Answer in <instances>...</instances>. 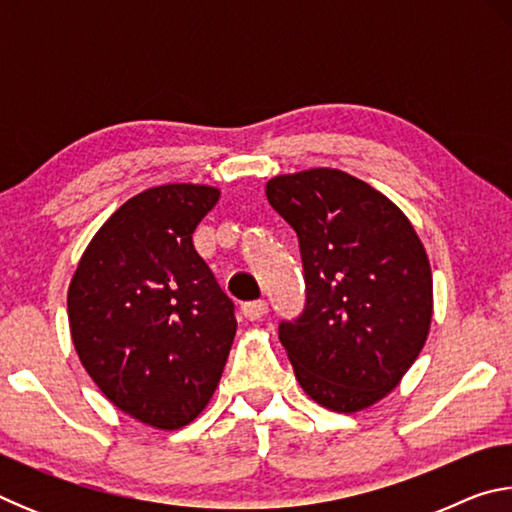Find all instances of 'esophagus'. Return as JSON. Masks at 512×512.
<instances>
[{"instance_id":"1","label":"esophagus","mask_w":512,"mask_h":512,"mask_svg":"<svg viewBox=\"0 0 512 512\" xmlns=\"http://www.w3.org/2000/svg\"><path fill=\"white\" fill-rule=\"evenodd\" d=\"M266 302L264 300H255V302H246L244 307H241V314H244L246 320H262L266 316Z\"/></svg>"}]
</instances>
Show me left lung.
I'll use <instances>...</instances> for the list:
<instances>
[{"label":"left lung","instance_id":"1","mask_svg":"<svg viewBox=\"0 0 512 512\" xmlns=\"http://www.w3.org/2000/svg\"><path fill=\"white\" fill-rule=\"evenodd\" d=\"M298 235L307 305L280 341L311 400L336 413L377 404L418 359L433 316L427 250L391 198L339 169L266 183Z\"/></svg>","mask_w":512,"mask_h":512}]
</instances>
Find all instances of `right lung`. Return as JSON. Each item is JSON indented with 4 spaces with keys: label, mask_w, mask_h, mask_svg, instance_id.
Returning <instances> with one entry per match:
<instances>
[{
    "label": "right lung",
    "mask_w": 512,
    "mask_h": 512,
    "mask_svg": "<svg viewBox=\"0 0 512 512\" xmlns=\"http://www.w3.org/2000/svg\"><path fill=\"white\" fill-rule=\"evenodd\" d=\"M219 196L171 183L128 198L69 282L83 368L119 411L155 429H180L205 409L235 341V305L192 241Z\"/></svg>",
    "instance_id": "add662e5"
}]
</instances>
